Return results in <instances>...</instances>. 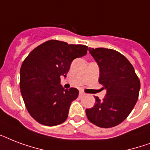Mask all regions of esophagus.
Instances as JSON below:
<instances>
[{
    "label": "esophagus",
    "mask_w": 150,
    "mask_h": 150,
    "mask_svg": "<svg viewBox=\"0 0 150 150\" xmlns=\"http://www.w3.org/2000/svg\"><path fill=\"white\" fill-rule=\"evenodd\" d=\"M85 95V93H83L82 91H80L79 92V97H82V96H83Z\"/></svg>",
    "instance_id": "34e87169"
}]
</instances>
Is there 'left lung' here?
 <instances>
[{
  "instance_id": "left-lung-1",
  "label": "left lung",
  "mask_w": 150,
  "mask_h": 150,
  "mask_svg": "<svg viewBox=\"0 0 150 150\" xmlns=\"http://www.w3.org/2000/svg\"><path fill=\"white\" fill-rule=\"evenodd\" d=\"M100 68L99 82L107 94L86 110L89 121L100 128H112L129 115L137 102L140 81L132 64L121 53L107 48H89Z\"/></svg>"
}]
</instances>
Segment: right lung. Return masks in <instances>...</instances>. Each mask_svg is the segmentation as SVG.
I'll return each mask as SVG.
<instances>
[{"label": "right lung", "instance_id": "right-lung-1", "mask_svg": "<svg viewBox=\"0 0 150 150\" xmlns=\"http://www.w3.org/2000/svg\"><path fill=\"white\" fill-rule=\"evenodd\" d=\"M88 47L62 41H47L30 52L20 70V89L29 114L40 124L54 126L68 117L71 103L79 96L75 88L64 89L74 59L85 56Z\"/></svg>", "mask_w": 150, "mask_h": 150}]
</instances>
